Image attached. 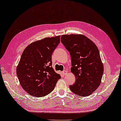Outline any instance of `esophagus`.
Listing matches in <instances>:
<instances>
[{
    "label": "esophagus",
    "mask_w": 121,
    "mask_h": 121,
    "mask_svg": "<svg viewBox=\"0 0 121 121\" xmlns=\"http://www.w3.org/2000/svg\"><path fill=\"white\" fill-rule=\"evenodd\" d=\"M67 73H68V72L66 70H64V71H62V74L63 75H64V76H66V75L67 74Z\"/></svg>",
    "instance_id": "34e87169"
}]
</instances>
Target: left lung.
Masks as SVG:
<instances>
[{
    "instance_id": "8db88e82",
    "label": "left lung",
    "mask_w": 121,
    "mask_h": 121,
    "mask_svg": "<svg viewBox=\"0 0 121 121\" xmlns=\"http://www.w3.org/2000/svg\"><path fill=\"white\" fill-rule=\"evenodd\" d=\"M61 42L70 53L71 72L76 77L70 89L76 94L89 96L100 85L104 66L98 48L92 40L81 34L64 35Z\"/></svg>"
}]
</instances>
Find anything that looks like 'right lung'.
<instances>
[{"instance_id":"obj_1","label":"right lung","mask_w":121,"mask_h":121,"mask_svg":"<svg viewBox=\"0 0 121 121\" xmlns=\"http://www.w3.org/2000/svg\"><path fill=\"white\" fill-rule=\"evenodd\" d=\"M60 36L32 42L22 53L17 67L21 86L29 94L43 97L55 88L60 76L52 67V54L60 42Z\"/></svg>"}]
</instances>
